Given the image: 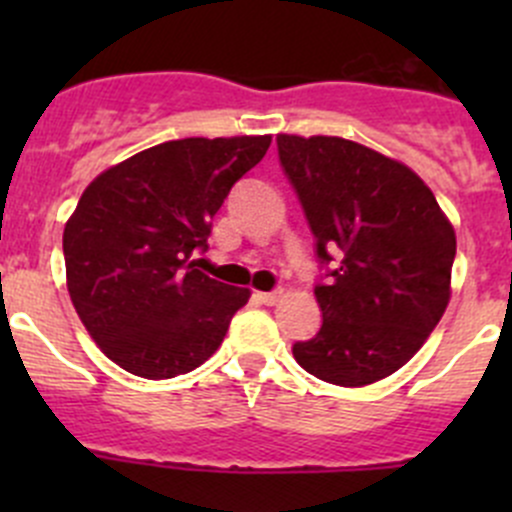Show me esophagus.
I'll return each instance as SVG.
<instances>
[{"label":"esophagus","instance_id":"34e87169","mask_svg":"<svg viewBox=\"0 0 512 512\" xmlns=\"http://www.w3.org/2000/svg\"><path fill=\"white\" fill-rule=\"evenodd\" d=\"M280 297H282L280 289H275V292H257V299H260L262 304H267V307H272V304L280 302Z\"/></svg>","mask_w":512,"mask_h":512}]
</instances>
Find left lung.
Returning a JSON list of instances; mask_svg holds the SVG:
<instances>
[{
  "label": "left lung",
  "mask_w": 512,
  "mask_h": 512,
  "mask_svg": "<svg viewBox=\"0 0 512 512\" xmlns=\"http://www.w3.org/2000/svg\"><path fill=\"white\" fill-rule=\"evenodd\" d=\"M319 265L322 327L292 347L317 379L366 386L406 364L451 299L456 232L411 168L337 136H277Z\"/></svg>",
  "instance_id": "8db88e82"
}]
</instances>
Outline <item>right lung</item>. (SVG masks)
Returning a JSON list of instances; mask_svg holds the SVG:
<instances>
[{"label": "right lung", "instance_id": "1", "mask_svg": "<svg viewBox=\"0 0 512 512\" xmlns=\"http://www.w3.org/2000/svg\"><path fill=\"white\" fill-rule=\"evenodd\" d=\"M272 136L180 138L103 170L64 227L66 287L101 352L143 379L210 359L250 289L195 267L232 185Z\"/></svg>", "mask_w": 512, "mask_h": 512}]
</instances>
